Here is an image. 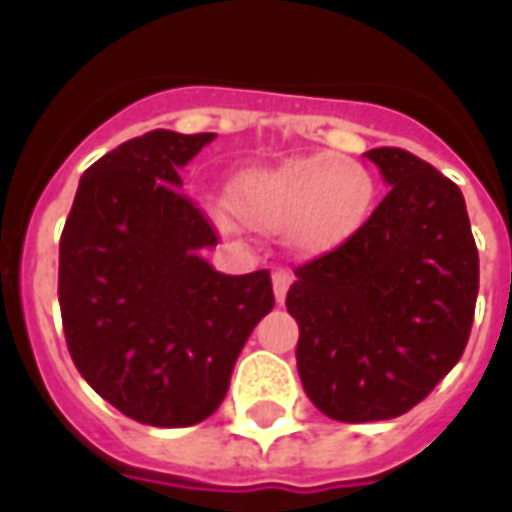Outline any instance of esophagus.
Returning <instances> with one entry per match:
<instances>
[{
    "label": "esophagus",
    "mask_w": 512,
    "mask_h": 512,
    "mask_svg": "<svg viewBox=\"0 0 512 512\" xmlns=\"http://www.w3.org/2000/svg\"><path fill=\"white\" fill-rule=\"evenodd\" d=\"M271 282H274V296H277V301L282 304V301H285V296H288L290 274H288V271H274Z\"/></svg>",
    "instance_id": "esophagus-1"
}]
</instances>
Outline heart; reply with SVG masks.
I'll return each mask as SVG.
<instances>
[{"instance_id": "heart-1", "label": "heart", "mask_w": 512, "mask_h": 512, "mask_svg": "<svg viewBox=\"0 0 512 512\" xmlns=\"http://www.w3.org/2000/svg\"><path fill=\"white\" fill-rule=\"evenodd\" d=\"M376 180L354 158L337 153L288 156L235 172L227 183V208H213L224 230L235 216L252 230H282L299 255L318 257L348 244L370 216Z\"/></svg>"}]
</instances>
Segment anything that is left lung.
I'll return each instance as SVG.
<instances>
[{
  "label": "left lung",
  "mask_w": 512,
  "mask_h": 512,
  "mask_svg": "<svg viewBox=\"0 0 512 512\" xmlns=\"http://www.w3.org/2000/svg\"><path fill=\"white\" fill-rule=\"evenodd\" d=\"M392 186L362 230L296 268V365L337 422L406 414L469 343L480 257L461 189L400 147L365 153Z\"/></svg>",
  "instance_id": "left-lung-1"
}]
</instances>
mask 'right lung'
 <instances>
[{
  "label": "right lung",
  "instance_id": "right-lung-1",
  "mask_svg": "<svg viewBox=\"0 0 512 512\" xmlns=\"http://www.w3.org/2000/svg\"><path fill=\"white\" fill-rule=\"evenodd\" d=\"M216 134L150 131L79 180L60 238V312L76 370L153 428H189L227 395L235 359L274 310L271 274L227 277L202 260L216 230L180 194Z\"/></svg>",
  "mask_w": 512,
  "mask_h": 512
}]
</instances>
